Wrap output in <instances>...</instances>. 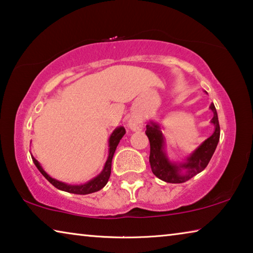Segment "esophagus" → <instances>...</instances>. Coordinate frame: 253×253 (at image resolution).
Wrapping results in <instances>:
<instances>
[{"mask_svg": "<svg viewBox=\"0 0 253 253\" xmlns=\"http://www.w3.org/2000/svg\"><path fill=\"white\" fill-rule=\"evenodd\" d=\"M128 127H129L130 129L134 131L142 130V128H143L142 119L138 118V117H131V118L129 119V122H128Z\"/></svg>", "mask_w": 253, "mask_h": 253, "instance_id": "esophagus-1", "label": "esophagus"}]
</instances>
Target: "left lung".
Here are the masks:
<instances>
[{"label":"left lung","mask_w":253,"mask_h":253,"mask_svg":"<svg viewBox=\"0 0 253 253\" xmlns=\"http://www.w3.org/2000/svg\"><path fill=\"white\" fill-rule=\"evenodd\" d=\"M210 109L213 112V118L211 119V124L214 126L213 134L207 138L182 164H174L168 159L165 151V137L160 126L153 122H150L146 125L145 134L150 141L149 161L152 172L158 178L167 183H184L198 175L208 166L220 136L219 122L213 103H211Z\"/></svg>","instance_id":"1"}]
</instances>
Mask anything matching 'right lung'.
Here are the masks:
<instances>
[{
  "label": "right lung",
  "mask_w": 253,
  "mask_h": 253,
  "mask_svg": "<svg viewBox=\"0 0 253 253\" xmlns=\"http://www.w3.org/2000/svg\"><path fill=\"white\" fill-rule=\"evenodd\" d=\"M126 134V130L125 128L123 126H120L118 128H116V129L112 131V134L110 135V138H109V156H108V160L107 163L104 165V168L103 170L100 172L99 175L96 177H94L93 179H90L89 182L85 183V184H82V185H69V184H66L63 182H59V180H56L54 178H52L50 175H47L46 172H45L44 169L42 168V166L40 165L39 161H37L35 158L32 156V159L34 161V164L37 167V169L41 171V174H42L45 178H46L48 182H50L52 185L54 187L58 188V190H61V191H65L68 192V193H74V194H89V193H94V192H97L100 191L101 188H103L105 185H107L108 180H109V177H110L111 174V163H112V158H114V154H115V151L117 149V146H118L120 139L123 138L124 135Z\"/></svg>",
  "instance_id": "1"
}]
</instances>
